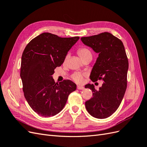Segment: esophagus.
Returning a JSON list of instances; mask_svg holds the SVG:
<instances>
[{"label": "esophagus", "instance_id": "obj_1", "mask_svg": "<svg viewBox=\"0 0 147 147\" xmlns=\"http://www.w3.org/2000/svg\"><path fill=\"white\" fill-rule=\"evenodd\" d=\"M77 89H78V90H84V88L83 86L78 85V86H77Z\"/></svg>", "mask_w": 147, "mask_h": 147}]
</instances>
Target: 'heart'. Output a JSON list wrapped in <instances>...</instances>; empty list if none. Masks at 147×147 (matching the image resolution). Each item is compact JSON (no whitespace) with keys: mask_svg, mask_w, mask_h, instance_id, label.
I'll use <instances>...</instances> for the list:
<instances>
[{"mask_svg":"<svg viewBox=\"0 0 147 147\" xmlns=\"http://www.w3.org/2000/svg\"><path fill=\"white\" fill-rule=\"evenodd\" d=\"M78 53L82 60L86 58V57H91V58H92L91 53L90 50H88L87 48H82L79 49L78 51ZM69 57V54H67L65 57L64 61L66 62L67 61ZM72 77L74 80L75 82H76L77 83H81L83 81V75L81 74L80 73H78V72L75 73L72 75Z\"/></svg>","mask_w":147,"mask_h":147,"instance_id":"heart-1","label":"heart"}]
</instances>
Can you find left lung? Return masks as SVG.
<instances>
[{
    "label": "left lung",
    "mask_w": 147,
    "mask_h": 147,
    "mask_svg": "<svg viewBox=\"0 0 147 147\" xmlns=\"http://www.w3.org/2000/svg\"><path fill=\"white\" fill-rule=\"evenodd\" d=\"M81 40L99 55L91 70V80L103 82L98 90L92 84L84 86L93 92L85 102L86 109L93 117L108 118L119 107L126 90L129 63L123 42L109 32L82 37Z\"/></svg>",
    "instance_id": "obj_1"
}]
</instances>
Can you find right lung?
I'll list each match as a JSON object with an SVG mask.
<instances>
[{
	"instance_id": "right-lung-1",
	"label": "right lung",
	"mask_w": 147,
	"mask_h": 147,
	"mask_svg": "<svg viewBox=\"0 0 147 147\" xmlns=\"http://www.w3.org/2000/svg\"><path fill=\"white\" fill-rule=\"evenodd\" d=\"M79 38L44 32L33 38L24 49L20 72L24 97L32 109L42 117L59 113L69 95L76 90L73 82L65 80L55 83L52 75Z\"/></svg>"
}]
</instances>
